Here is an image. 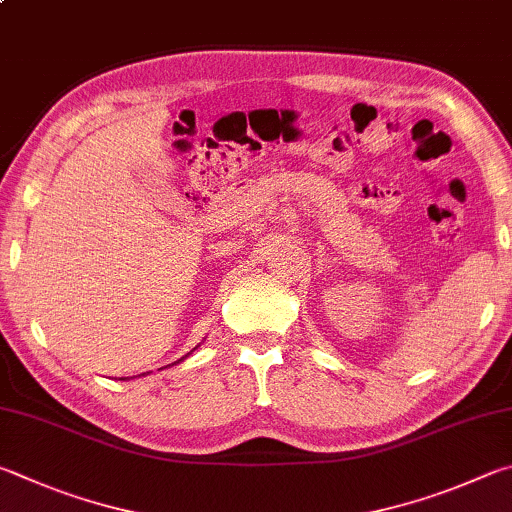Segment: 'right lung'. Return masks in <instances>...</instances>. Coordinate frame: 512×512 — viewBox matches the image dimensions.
<instances>
[{"mask_svg":"<svg viewBox=\"0 0 512 512\" xmlns=\"http://www.w3.org/2000/svg\"><path fill=\"white\" fill-rule=\"evenodd\" d=\"M182 360H184V357H182ZM182 360H177V362H182ZM121 380H125V378H121Z\"/></svg>","mask_w":512,"mask_h":512,"instance_id":"add662e5","label":"right lung"}]
</instances>
